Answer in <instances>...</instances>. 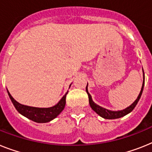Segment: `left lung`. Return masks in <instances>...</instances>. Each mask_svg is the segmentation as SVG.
<instances>
[{
    "mask_svg": "<svg viewBox=\"0 0 152 152\" xmlns=\"http://www.w3.org/2000/svg\"><path fill=\"white\" fill-rule=\"evenodd\" d=\"M143 72H144V70H143ZM144 85H145V73H144V80H143V84H142V87H141V92H140V94H139L137 99H136L133 104H131V106H129L128 107H127L124 110H117V111H112V110H107L104 107H100V106L97 105V104H96L93 101L91 96H90V94H89V92H88L87 86H86V93H87L88 94V96H89V103H90V107H91L92 109L94 110L96 113H97L98 115H100V117H104V118H105V119H117V118H120V117H124V116L127 115V113H131V112L133 110L134 108L135 107H136V105H137V102H138L139 100H140V98H141V94H142V92H143Z\"/></svg>",
    "mask_w": 152,
    "mask_h": 152,
    "instance_id": "8db88e82",
    "label": "left lung"
}]
</instances>
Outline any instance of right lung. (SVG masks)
<instances>
[{
  "label": "right lung",
  "mask_w": 152,
  "mask_h": 152,
  "mask_svg": "<svg viewBox=\"0 0 152 152\" xmlns=\"http://www.w3.org/2000/svg\"><path fill=\"white\" fill-rule=\"evenodd\" d=\"M67 93L62 96V99L59 100V102L56 105L53 106L52 107L39 108L19 104L18 102L16 101L12 97V96L10 94L9 91L7 90L9 97L11 99V102L13 103L15 107L18 111V113H21V115L25 116L27 118L33 121L36 122V123H47V122H49L52 120L55 119L64 109L65 105H66V97Z\"/></svg>",
  "instance_id": "right-lung-1"
}]
</instances>
